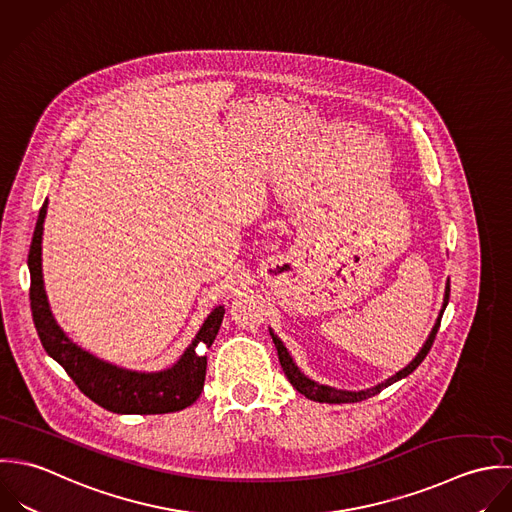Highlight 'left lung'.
<instances>
[{
	"label": "left lung",
	"instance_id": "8db88e82",
	"mask_svg": "<svg viewBox=\"0 0 512 512\" xmlns=\"http://www.w3.org/2000/svg\"><path fill=\"white\" fill-rule=\"evenodd\" d=\"M447 303H449V281L445 283L443 305H441V310H439V314H437V320H435V324H433V328H431L427 340L423 342V346H421L419 352L415 354V358L409 362L406 368H402L400 372H396L392 378L384 380L382 384H378V386H374V388L358 390V392L338 390V388L324 386V384H318V382L310 380L307 374L301 372V368L295 364V360H293V356L289 354V350H287V346L283 344V340H281L271 328H269V332H271V338H273L275 348H277V352H279V362H281V366H283V372H285V376L289 378V382L293 384V388H295L299 394H303L305 398L312 400V402H320V404H354V402L368 400V398L380 394L384 388H388V386H392V384L404 380L406 376H409V374L423 362V358L427 356V352H429V348H431V344H433V340H435V334H437V328H439V322H441V316H443V310L447 307Z\"/></svg>",
	"mask_w": 512,
	"mask_h": 512
}]
</instances>
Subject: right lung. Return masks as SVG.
<instances>
[{
	"mask_svg": "<svg viewBox=\"0 0 512 512\" xmlns=\"http://www.w3.org/2000/svg\"><path fill=\"white\" fill-rule=\"evenodd\" d=\"M47 204L49 202L45 200L39 209L27 257L31 275V312L45 352L65 368V372L87 398L112 413L152 415L192 406L204 390L207 358L200 354V344H204L205 348L213 344L225 314L223 305L213 308L207 314L192 344L184 350L178 362L166 370L138 372L97 358L65 334L47 301L41 267V243Z\"/></svg>",
	"mask_w": 512,
	"mask_h": 512,
	"instance_id": "add662e5",
	"label": "right lung"
}]
</instances>
